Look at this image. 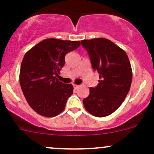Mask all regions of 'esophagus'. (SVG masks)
I'll return each mask as SVG.
<instances>
[{
	"label": "esophagus",
	"instance_id": "esophagus-1",
	"mask_svg": "<svg viewBox=\"0 0 154 154\" xmlns=\"http://www.w3.org/2000/svg\"><path fill=\"white\" fill-rule=\"evenodd\" d=\"M73 86H74V88H75V89H77V88H78L80 86L79 85H77V84H73Z\"/></svg>",
	"mask_w": 154,
	"mask_h": 154
}]
</instances>
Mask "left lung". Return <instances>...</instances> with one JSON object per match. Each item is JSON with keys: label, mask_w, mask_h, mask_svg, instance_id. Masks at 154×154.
Returning <instances> with one entry per match:
<instances>
[{"label": "left lung", "mask_w": 154, "mask_h": 154, "mask_svg": "<svg viewBox=\"0 0 154 154\" xmlns=\"http://www.w3.org/2000/svg\"><path fill=\"white\" fill-rule=\"evenodd\" d=\"M91 66L99 76L98 84L89 88L83 103L87 112L96 117L114 112L127 97L133 77L128 56L120 47L105 38L82 40Z\"/></svg>", "instance_id": "1"}]
</instances>
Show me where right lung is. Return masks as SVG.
<instances>
[{
  "mask_svg": "<svg viewBox=\"0 0 154 154\" xmlns=\"http://www.w3.org/2000/svg\"><path fill=\"white\" fill-rule=\"evenodd\" d=\"M80 41L46 38L25 54L19 82L29 106L45 117H54L66 107L74 87L59 81L66 54L80 47Z\"/></svg>",
  "mask_w": 154,
  "mask_h": 154,
  "instance_id": "add662e5",
  "label": "right lung"
}]
</instances>
